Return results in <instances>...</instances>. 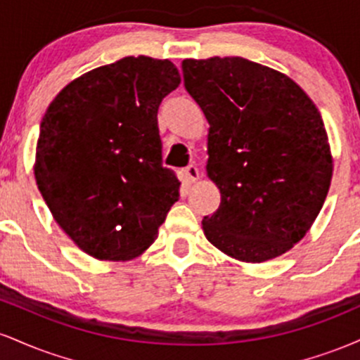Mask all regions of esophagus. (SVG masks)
<instances>
[{
    "mask_svg": "<svg viewBox=\"0 0 360 360\" xmlns=\"http://www.w3.org/2000/svg\"><path fill=\"white\" fill-rule=\"evenodd\" d=\"M183 176L188 183H194V181H198V177H200V171H198L196 166H193L191 164V166H188L184 169Z\"/></svg>",
    "mask_w": 360,
    "mask_h": 360,
    "instance_id": "obj_1",
    "label": "esophagus"
}]
</instances>
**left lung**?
<instances>
[{"instance_id": "8db88e82", "label": "left lung", "mask_w": 360, "mask_h": 360, "mask_svg": "<svg viewBox=\"0 0 360 360\" xmlns=\"http://www.w3.org/2000/svg\"><path fill=\"white\" fill-rule=\"evenodd\" d=\"M184 88L203 110L208 177L221 203L203 232L242 262L283 255L307 235L333 160L315 103L286 74L243 57L183 60Z\"/></svg>"}]
</instances>
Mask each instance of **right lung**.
<instances>
[{
	"instance_id": "obj_1",
	"label": "right lung",
	"mask_w": 360,
	"mask_h": 360,
	"mask_svg": "<svg viewBox=\"0 0 360 360\" xmlns=\"http://www.w3.org/2000/svg\"><path fill=\"white\" fill-rule=\"evenodd\" d=\"M179 82L171 60L123 57L69 82L45 111L37 186L53 220L91 257H137L179 200L157 127L160 101Z\"/></svg>"
}]
</instances>
